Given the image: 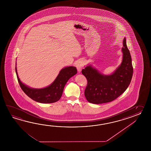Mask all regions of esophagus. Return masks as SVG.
<instances>
[{
	"label": "esophagus",
	"instance_id": "1",
	"mask_svg": "<svg viewBox=\"0 0 151 151\" xmlns=\"http://www.w3.org/2000/svg\"><path fill=\"white\" fill-rule=\"evenodd\" d=\"M76 68H77L78 72H80L83 67V63L82 61H78L76 63Z\"/></svg>",
	"mask_w": 151,
	"mask_h": 151
}]
</instances>
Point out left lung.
<instances>
[{
	"label": "left lung",
	"instance_id": "8db88e82",
	"mask_svg": "<svg viewBox=\"0 0 151 151\" xmlns=\"http://www.w3.org/2000/svg\"><path fill=\"white\" fill-rule=\"evenodd\" d=\"M122 43V62L112 74H103L91 65L82 70L81 72L87 80L85 96L89 103L100 104L111 102L127 88L131 81L133 68L125 37Z\"/></svg>",
	"mask_w": 151,
	"mask_h": 151
}]
</instances>
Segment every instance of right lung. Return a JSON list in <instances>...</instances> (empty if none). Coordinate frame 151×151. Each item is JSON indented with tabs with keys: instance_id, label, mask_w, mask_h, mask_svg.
<instances>
[{
	"instance_id": "add662e5",
	"label": "right lung",
	"mask_w": 151,
	"mask_h": 151,
	"mask_svg": "<svg viewBox=\"0 0 151 151\" xmlns=\"http://www.w3.org/2000/svg\"><path fill=\"white\" fill-rule=\"evenodd\" d=\"M16 72L20 86L27 96L37 102L50 104L55 103L60 99L66 83L71 77L77 74V70L74 66L62 68L54 81L48 86L42 88H31L23 83L18 77L16 66Z\"/></svg>"
}]
</instances>
